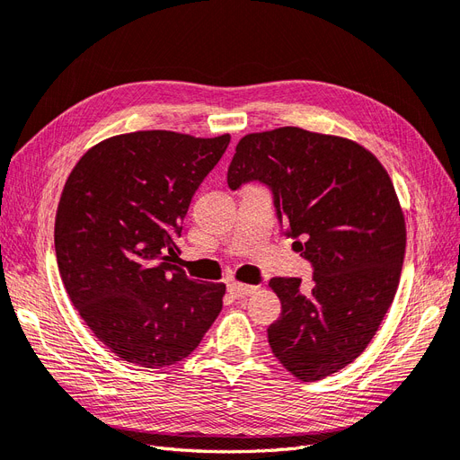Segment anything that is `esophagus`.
Here are the masks:
<instances>
[{"label": "esophagus", "instance_id": "34e87169", "mask_svg": "<svg viewBox=\"0 0 460 460\" xmlns=\"http://www.w3.org/2000/svg\"><path fill=\"white\" fill-rule=\"evenodd\" d=\"M228 291L234 297H245V296L255 294L257 286H249V284H242V282H230Z\"/></svg>", "mask_w": 460, "mask_h": 460}]
</instances>
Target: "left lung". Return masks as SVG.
<instances>
[{
	"mask_svg": "<svg viewBox=\"0 0 460 460\" xmlns=\"http://www.w3.org/2000/svg\"><path fill=\"white\" fill-rule=\"evenodd\" d=\"M270 186L278 218L313 282L272 278L282 314L269 343L301 382L341 370L367 349L389 311L407 247L405 215L384 164L341 136L282 127L243 136L228 186Z\"/></svg>",
	"mask_w": 460,
	"mask_h": 460,
	"instance_id": "left-lung-1",
	"label": "left lung"
}]
</instances>
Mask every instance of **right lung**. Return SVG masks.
Returning a JSON list of instances; mask_svg holds the SVG:
<instances>
[{
    "label": "right lung",
    "mask_w": 460,
    "mask_h": 460,
    "mask_svg": "<svg viewBox=\"0 0 460 460\" xmlns=\"http://www.w3.org/2000/svg\"><path fill=\"white\" fill-rule=\"evenodd\" d=\"M230 134H119L68 174L55 215V253L68 297L111 353L144 368L186 358L222 309L225 284L174 264L193 193Z\"/></svg>",
    "instance_id": "add662e5"
}]
</instances>
